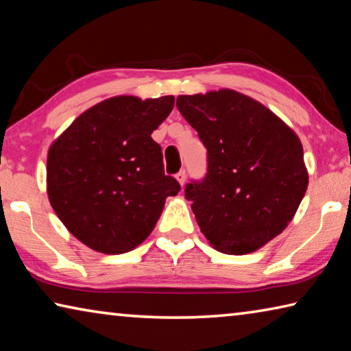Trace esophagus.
<instances>
[{"label": "esophagus", "instance_id": "34e87169", "mask_svg": "<svg viewBox=\"0 0 351 351\" xmlns=\"http://www.w3.org/2000/svg\"><path fill=\"white\" fill-rule=\"evenodd\" d=\"M176 180H178V182L181 184V187H182L184 184H186V180H187V173H186V170L178 171V173H176Z\"/></svg>", "mask_w": 351, "mask_h": 351}]
</instances>
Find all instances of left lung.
<instances>
[{
    "mask_svg": "<svg viewBox=\"0 0 351 351\" xmlns=\"http://www.w3.org/2000/svg\"><path fill=\"white\" fill-rule=\"evenodd\" d=\"M176 106L207 150L204 178L184 189L201 232L224 254L254 252L287 228L306 192L299 138L232 90L180 96Z\"/></svg>",
    "mask_w": 351,
    "mask_h": 351,
    "instance_id": "8db88e82",
    "label": "left lung"
}]
</instances>
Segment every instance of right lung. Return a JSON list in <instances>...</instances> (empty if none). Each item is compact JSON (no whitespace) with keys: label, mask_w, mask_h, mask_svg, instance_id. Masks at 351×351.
<instances>
[{"label":"right lung","mask_w":351,"mask_h":351,"mask_svg":"<svg viewBox=\"0 0 351 351\" xmlns=\"http://www.w3.org/2000/svg\"><path fill=\"white\" fill-rule=\"evenodd\" d=\"M175 97L119 96L86 110L49 148L47 197L75 239L104 254L144 241L181 186L152 139Z\"/></svg>","instance_id":"obj_1"}]
</instances>
